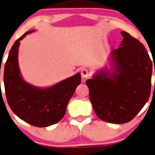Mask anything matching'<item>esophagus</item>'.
I'll return each mask as SVG.
<instances>
[{
	"label": "esophagus",
	"mask_w": 155,
	"mask_h": 155,
	"mask_svg": "<svg viewBox=\"0 0 155 155\" xmlns=\"http://www.w3.org/2000/svg\"><path fill=\"white\" fill-rule=\"evenodd\" d=\"M81 75H82V78H87L90 76V72H89V70L87 68H82V71H81Z\"/></svg>",
	"instance_id": "obj_1"
}]
</instances>
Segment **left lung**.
I'll return each mask as SVG.
<instances>
[{"label": "left lung", "instance_id": "left-lung-1", "mask_svg": "<svg viewBox=\"0 0 155 155\" xmlns=\"http://www.w3.org/2000/svg\"><path fill=\"white\" fill-rule=\"evenodd\" d=\"M121 34L120 48L110 53V69L104 68L86 81L97 116L114 124L128 123L140 111L150 96L152 74L144 45L128 32Z\"/></svg>", "mask_w": 155, "mask_h": 155}]
</instances>
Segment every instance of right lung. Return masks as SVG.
I'll list each match as a JSON object with an SVG mask.
<instances>
[{
	"instance_id": "right-lung-1",
	"label": "right lung",
	"mask_w": 155,
	"mask_h": 155,
	"mask_svg": "<svg viewBox=\"0 0 155 155\" xmlns=\"http://www.w3.org/2000/svg\"><path fill=\"white\" fill-rule=\"evenodd\" d=\"M35 30L28 31L12 45L4 66V82L7 102L13 113L29 124L48 127L59 122L67 105L81 83L78 73L48 87H38L23 79L18 65L20 41Z\"/></svg>"
}]
</instances>
